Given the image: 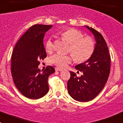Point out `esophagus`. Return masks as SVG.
I'll use <instances>...</instances> for the list:
<instances>
[{
  "label": "esophagus",
  "instance_id": "1",
  "mask_svg": "<svg viewBox=\"0 0 123 123\" xmlns=\"http://www.w3.org/2000/svg\"><path fill=\"white\" fill-rule=\"evenodd\" d=\"M55 70H56V71L61 72V71H62L63 69L62 68H60V67H56V68H55Z\"/></svg>",
  "mask_w": 123,
  "mask_h": 123
}]
</instances>
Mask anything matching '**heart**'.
Here are the masks:
<instances>
[{
    "mask_svg": "<svg viewBox=\"0 0 123 123\" xmlns=\"http://www.w3.org/2000/svg\"><path fill=\"white\" fill-rule=\"evenodd\" d=\"M61 34L64 39L70 43L68 51L73 54L76 60L84 62L90 58L95 47L92 38L90 37H83L81 32L75 29H68ZM53 48V42L51 38H48L45 43V49L49 53ZM73 56L72 55L56 53L50 57V62L59 67H65L74 60Z\"/></svg>",
    "mask_w": 123,
    "mask_h": 123,
    "instance_id": "heart-1",
    "label": "heart"
}]
</instances>
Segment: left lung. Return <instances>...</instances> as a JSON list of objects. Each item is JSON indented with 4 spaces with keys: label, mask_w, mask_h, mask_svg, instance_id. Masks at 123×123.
I'll return each mask as SVG.
<instances>
[{
    "label": "left lung",
    "mask_w": 123,
    "mask_h": 123,
    "mask_svg": "<svg viewBox=\"0 0 123 123\" xmlns=\"http://www.w3.org/2000/svg\"><path fill=\"white\" fill-rule=\"evenodd\" d=\"M85 27L94 37V51L89 59L75 66L76 69L82 71L83 74L78 77L76 74L70 71V78L67 82L69 95L79 102L94 99L104 87L110 70V56L105 40L94 29Z\"/></svg>",
    "instance_id": "1"
}]
</instances>
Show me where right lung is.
I'll list each match as a JSON object with an SVG mask.
<instances>
[{"label": "right lung", "mask_w": 123, "mask_h": 123, "mask_svg": "<svg viewBox=\"0 0 123 123\" xmlns=\"http://www.w3.org/2000/svg\"><path fill=\"white\" fill-rule=\"evenodd\" d=\"M51 25L35 24L30 27L15 45L12 56V75L21 93L31 99L43 97L49 91L48 77L55 72L54 67L38 68L39 61L46 57L43 45L45 34Z\"/></svg>", "instance_id": "obj_1"}]
</instances>
